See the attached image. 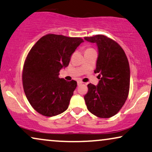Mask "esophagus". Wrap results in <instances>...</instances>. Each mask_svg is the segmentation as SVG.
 Wrapping results in <instances>:
<instances>
[{"instance_id": "1", "label": "esophagus", "mask_w": 152, "mask_h": 152, "mask_svg": "<svg viewBox=\"0 0 152 152\" xmlns=\"http://www.w3.org/2000/svg\"><path fill=\"white\" fill-rule=\"evenodd\" d=\"M83 84V82L80 81V80H78V86H80V85Z\"/></svg>"}]
</instances>
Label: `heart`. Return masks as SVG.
Listing matches in <instances>:
<instances>
[{
	"label": "heart",
	"instance_id": "1",
	"mask_svg": "<svg viewBox=\"0 0 152 152\" xmlns=\"http://www.w3.org/2000/svg\"><path fill=\"white\" fill-rule=\"evenodd\" d=\"M88 49H92V48H88Z\"/></svg>",
	"mask_w": 152,
	"mask_h": 152
}]
</instances>
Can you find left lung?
<instances>
[{
	"label": "left lung",
	"mask_w": 152,
	"mask_h": 152,
	"mask_svg": "<svg viewBox=\"0 0 152 152\" xmlns=\"http://www.w3.org/2000/svg\"><path fill=\"white\" fill-rule=\"evenodd\" d=\"M96 43L99 56L94 73H99L97 86L88 84L84 96L87 108L101 118L114 116L124 106L130 87V67L122 48L114 40L103 35L85 37Z\"/></svg>",
	"instance_id": "obj_1"
}]
</instances>
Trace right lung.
<instances>
[{
	"mask_svg": "<svg viewBox=\"0 0 152 152\" xmlns=\"http://www.w3.org/2000/svg\"><path fill=\"white\" fill-rule=\"evenodd\" d=\"M83 42L80 37L48 34L32 46L25 60L22 75L24 92L32 108L44 116L61 114L68 108L77 86L76 80L59 78V72Z\"/></svg>",
	"mask_w": 152,
	"mask_h": 152,
	"instance_id": "right-lung-1",
	"label": "right lung"
}]
</instances>
